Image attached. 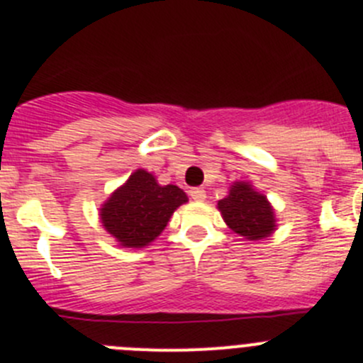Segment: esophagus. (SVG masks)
I'll return each instance as SVG.
<instances>
[{
  "instance_id": "1",
  "label": "esophagus",
  "mask_w": 363,
  "mask_h": 363,
  "mask_svg": "<svg viewBox=\"0 0 363 363\" xmlns=\"http://www.w3.org/2000/svg\"><path fill=\"white\" fill-rule=\"evenodd\" d=\"M190 197L194 201H204L206 199V192L203 189H190Z\"/></svg>"
}]
</instances>
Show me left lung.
Masks as SVG:
<instances>
[{"label":"left lung","mask_w":363,"mask_h":363,"mask_svg":"<svg viewBox=\"0 0 363 363\" xmlns=\"http://www.w3.org/2000/svg\"><path fill=\"white\" fill-rule=\"evenodd\" d=\"M217 208L228 228L250 242L268 238L277 229L274 206L250 182L233 183L228 196L217 203Z\"/></svg>","instance_id":"8db88e82"}]
</instances>
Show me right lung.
Segmentation results:
<instances>
[{"label":"right lung","mask_w":363,"mask_h":363,"mask_svg":"<svg viewBox=\"0 0 363 363\" xmlns=\"http://www.w3.org/2000/svg\"><path fill=\"white\" fill-rule=\"evenodd\" d=\"M189 201L177 185H160L146 169H135L100 206L104 229L125 249H143L166 229L177 208Z\"/></svg>","instance_id":"add662e5"}]
</instances>
